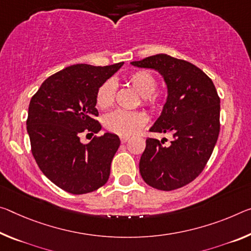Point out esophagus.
<instances>
[{
  "label": "esophagus",
  "instance_id": "esophagus-1",
  "mask_svg": "<svg viewBox=\"0 0 251 251\" xmlns=\"http://www.w3.org/2000/svg\"><path fill=\"white\" fill-rule=\"evenodd\" d=\"M128 136H121V137H119V140H121V142L122 143H126L127 141H128Z\"/></svg>",
  "mask_w": 251,
  "mask_h": 251
}]
</instances>
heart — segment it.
I'll list each match as a JSON object with an SVG mask.
<instances>
[{
	"mask_svg": "<svg viewBox=\"0 0 251 251\" xmlns=\"http://www.w3.org/2000/svg\"><path fill=\"white\" fill-rule=\"evenodd\" d=\"M127 81L143 97V104L150 108H156L160 105V98L154 94L157 87L155 75L147 70H137L130 74ZM116 83L113 79H108L99 87L96 94V104L101 109H106L113 105ZM147 118L144 114L138 111L115 110L106 115L102 119V125L110 133L127 136L138 132L146 124Z\"/></svg>",
	"mask_w": 251,
	"mask_h": 251,
	"instance_id": "heart-1",
	"label": "heart"
}]
</instances>
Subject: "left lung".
Instances as JSON below:
<instances>
[{"mask_svg": "<svg viewBox=\"0 0 251 251\" xmlns=\"http://www.w3.org/2000/svg\"><path fill=\"white\" fill-rule=\"evenodd\" d=\"M132 65L155 69L164 77L168 100L150 130L174 138L170 146L147 138L141 176L154 189H180L200 176L213 152L220 132V98L211 79L189 61L161 53Z\"/></svg>", "mask_w": 251, "mask_h": 251, "instance_id": "left-lung-1", "label": "left lung"}]
</instances>
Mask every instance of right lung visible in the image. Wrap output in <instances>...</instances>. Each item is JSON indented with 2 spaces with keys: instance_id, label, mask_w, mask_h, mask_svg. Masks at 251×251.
Masks as SVG:
<instances>
[{
  "instance_id": "1",
  "label": "right lung",
  "mask_w": 251,
  "mask_h": 251,
  "mask_svg": "<svg viewBox=\"0 0 251 251\" xmlns=\"http://www.w3.org/2000/svg\"><path fill=\"white\" fill-rule=\"evenodd\" d=\"M123 63L67 67L47 78L31 98L26 119L31 152L42 173L67 192L89 193L108 181L118 136L105 133L85 145L80 135L101 129L95 119L97 90Z\"/></svg>"
}]
</instances>
